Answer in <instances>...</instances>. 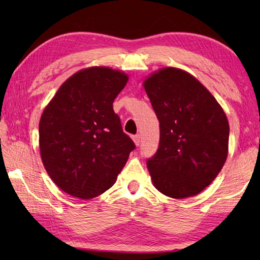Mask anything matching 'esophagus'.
<instances>
[{
    "mask_svg": "<svg viewBox=\"0 0 260 260\" xmlns=\"http://www.w3.org/2000/svg\"><path fill=\"white\" fill-rule=\"evenodd\" d=\"M132 140H133V142L135 143L136 147L140 146V135L139 134L138 135H134L133 138H132Z\"/></svg>",
    "mask_w": 260,
    "mask_h": 260,
    "instance_id": "esophagus-1",
    "label": "esophagus"
}]
</instances>
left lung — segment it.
<instances>
[{
  "label": "left lung",
  "instance_id": "8db88e82",
  "mask_svg": "<svg viewBox=\"0 0 260 260\" xmlns=\"http://www.w3.org/2000/svg\"><path fill=\"white\" fill-rule=\"evenodd\" d=\"M159 120L152 183L171 199L195 196L217 178L228 156L230 124L214 96L184 70L161 68L143 81Z\"/></svg>",
  "mask_w": 260,
  "mask_h": 260
}]
</instances>
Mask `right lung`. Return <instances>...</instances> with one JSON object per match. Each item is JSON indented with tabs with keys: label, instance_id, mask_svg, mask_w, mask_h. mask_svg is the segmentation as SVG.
I'll list each match as a JSON object with an SVG mask.
<instances>
[{
	"label": "right lung",
	"instance_id": "1",
	"mask_svg": "<svg viewBox=\"0 0 260 260\" xmlns=\"http://www.w3.org/2000/svg\"><path fill=\"white\" fill-rule=\"evenodd\" d=\"M128 76L107 67L82 69L56 91L39 124L43 166L57 187L90 200L113 186L135 144L112 103Z\"/></svg>",
	"mask_w": 260,
	"mask_h": 260
}]
</instances>
